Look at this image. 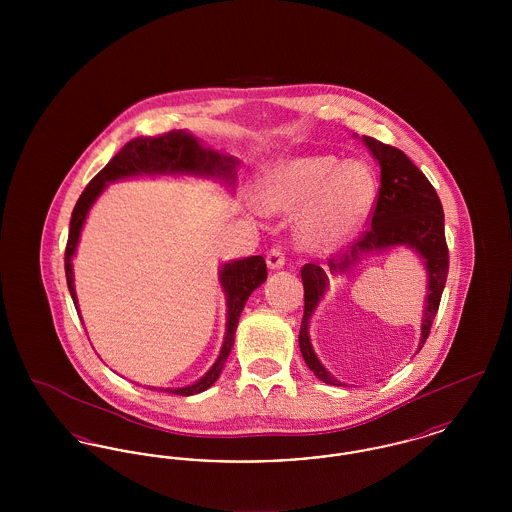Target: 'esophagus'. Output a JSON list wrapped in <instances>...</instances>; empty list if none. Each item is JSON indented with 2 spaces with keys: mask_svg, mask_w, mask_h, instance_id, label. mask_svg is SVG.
I'll use <instances>...</instances> for the list:
<instances>
[{
  "mask_svg": "<svg viewBox=\"0 0 512 512\" xmlns=\"http://www.w3.org/2000/svg\"><path fill=\"white\" fill-rule=\"evenodd\" d=\"M267 265L268 268H272V270H278V268H282L286 265V255H284V251H282L280 247H272V249L268 251Z\"/></svg>",
  "mask_w": 512,
  "mask_h": 512,
  "instance_id": "esophagus-1",
  "label": "esophagus"
}]
</instances>
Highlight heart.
<instances>
[{
    "mask_svg": "<svg viewBox=\"0 0 512 512\" xmlns=\"http://www.w3.org/2000/svg\"><path fill=\"white\" fill-rule=\"evenodd\" d=\"M378 195V178L361 159L305 155L276 165L261 182L267 213L297 215L299 240L313 249L347 242L368 219Z\"/></svg>",
    "mask_w": 512,
    "mask_h": 512,
    "instance_id": "b5f03b06",
    "label": "heart"
}]
</instances>
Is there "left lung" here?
<instances>
[{
  "label": "left lung",
  "instance_id": "8db88e82",
  "mask_svg": "<svg viewBox=\"0 0 512 512\" xmlns=\"http://www.w3.org/2000/svg\"><path fill=\"white\" fill-rule=\"evenodd\" d=\"M361 140L380 165V194L368 230L355 244L349 245L345 253L328 259V267L334 276L347 274L359 265L361 259H365V255L390 251L395 247L413 249L426 268L428 280L418 341L420 351L438 315L441 293L449 272L443 207L430 180L401 149L382 144L370 136H363ZM301 280L305 288V311L299 330L301 355L318 380L330 386H345L318 361L309 336L311 317L330 288L328 274L317 263H309L301 268Z\"/></svg>",
  "mask_w": 512,
  "mask_h": 512
}]
</instances>
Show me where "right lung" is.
Segmentation results:
<instances>
[{"label": "right lung", "instance_id": "add662e5", "mask_svg": "<svg viewBox=\"0 0 512 512\" xmlns=\"http://www.w3.org/2000/svg\"><path fill=\"white\" fill-rule=\"evenodd\" d=\"M238 165L240 161L236 157L203 146L201 140H197L188 130H172L157 138H136L122 147L121 151L105 165V169L96 174V178L86 186V190L74 205L69 242L65 249V274H67V286L73 297L76 311H78V299L74 290L73 257L86 217L101 192L107 188V184L126 180V178H136V176H199V178L219 180L224 186L234 188ZM265 280H267V263L261 255L228 261L219 268L220 286L226 295V332H224L219 357L215 365L211 366L194 384L184 388H159V391H169L174 395H195V393L209 390L217 382L224 363L234 347L236 328H238L245 303L249 295L255 292ZM149 390H157V388L149 386Z\"/></svg>", "mask_w": 512, "mask_h": 512}]
</instances>
